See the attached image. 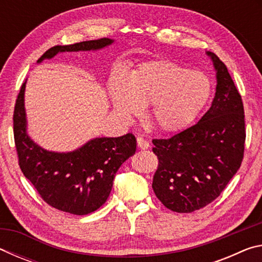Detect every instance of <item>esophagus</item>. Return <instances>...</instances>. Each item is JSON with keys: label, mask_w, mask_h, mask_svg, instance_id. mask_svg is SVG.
I'll list each match as a JSON object with an SVG mask.
<instances>
[{"label": "esophagus", "mask_w": 262, "mask_h": 262, "mask_svg": "<svg viewBox=\"0 0 262 262\" xmlns=\"http://www.w3.org/2000/svg\"><path fill=\"white\" fill-rule=\"evenodd\" d=\"M136 141H137V147H139L140 149L145 150V149H148L150 147L149 141L147 139H144L143 136H137Z\"/></svg>", "instance_id": "esophagus-1"}]
</instances>
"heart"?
Wrapping results in <instances>:
<instances>
[{
	"label": "heart",
	"instance_id": "1",
	"mask_svg": "<svg viewBox=\"0 0 262 262\" xmlns=\"http://www.w3.org/2000/svg\"><path fill=\"white\" fill-rule=\"evenodd\" d=\"M114 110L129 119L149 105V118L162 132H176L192 120L206 105L211 92L209 78L198 70L168 60L137 64L110 81Z\"/></svg>",
	"mask_w": 262,
	"mask_h": 262
}]
</instances>
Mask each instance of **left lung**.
Returning a JSON list of instances; mask_svg holds the SVG:
<instances>
[{
    "instance_id": "1",
    "label": "left lung",
    "mask_w": 262,
    "mask_h": 262,
    "mask_svg": "<svg viewBox=\"0 0 262 262\" xmlns=\"http://www.w3.org/2000/svg\"><path fill=\"white\" fill-rule=\"evenodd\" d=\"M217 86L211 107L195 125L168 139H154L158 166L152 188L164 206L193 212L220 196L241 167L245 149V114L227 66L214 53Z\"/></svg>"
}]
</instances>
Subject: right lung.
<instances>
[{
	"instance_id": "right-lung-1",
	"label": "right lung",
	"mask_w": 262,
	"mask_h": 262,
	"mask_svg": "<svg viewBox=\"0 0 262 262\" xmlns=\"http://www.w3.org/2000/svg\"><path fill=\"white\" fill-rule=\"evenodd\" d=\"M113 42L101 38L73 45L51 47L38 62L59 52L99 50ZM25 83L21 84L14 111V137L21 172L47 205L74 215L94 212L107 200L113 179L121 164L136 151L132 133L120 137H99L73 152H52L34 143L26 134Z\"/></svg>"
}]
</instances>
